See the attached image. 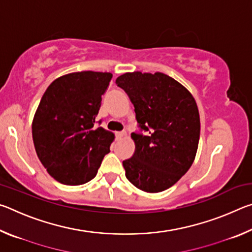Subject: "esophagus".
<instances>
[{"label": "esophagus", "mask_w": 252, "mask_h": 252, "mask_svg": "<svg viewBox=\"0 0 252 252\" xmlns=\"http://www.w3.org/2000/svg\"><path fill=\"white\" fill-rule=\"evenodd\" d=\"M116 135H117V138H119V139H121V138H125V136L126 135V131L117 132V133H116Z\"/></svg>", "instance_id": "1"}]
</instances>
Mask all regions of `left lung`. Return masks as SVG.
I'll return each mask as SVG.
<instances>
[{
    "label": "left lung",
    "instance_id": "1",
    "mask_svg": "<svg viewBox=\"0 0 252 252\" xmlns=\"http://www.w3.org/2000/svg\"><path fill=\"white\" fill-rule=\"evenodd\" d=\"M134 105L141 131L133 133V156L123 161L126 177L146 192L169 189L193 163L200 138V117L192 94L161 72L125 73L116 80Z\"/></svg>",
    "mask_w": 252,
    "mask_h": 252
}]
</instances>
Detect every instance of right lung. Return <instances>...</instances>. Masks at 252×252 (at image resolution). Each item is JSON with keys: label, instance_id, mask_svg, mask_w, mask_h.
I'll return each mask as SVG.
<instances>
[{"label": "right lung", "instance_id": "right-lung-1", "mask_svg": "<svg viewBox=\"0 0 252 252\" xmlns=\"http://www.w3.org/2000/svg\"><path fill=\"white\" fill-rule=\"evenodd\" d=\"M111 79L109 72H74L54 80L42 96L32 122L33 142L46 171L60 183L92 180L110 152L114 134L94 123Z\"/></svg>", "mask_w": 252, "mask_h": 252}]
</instances>
